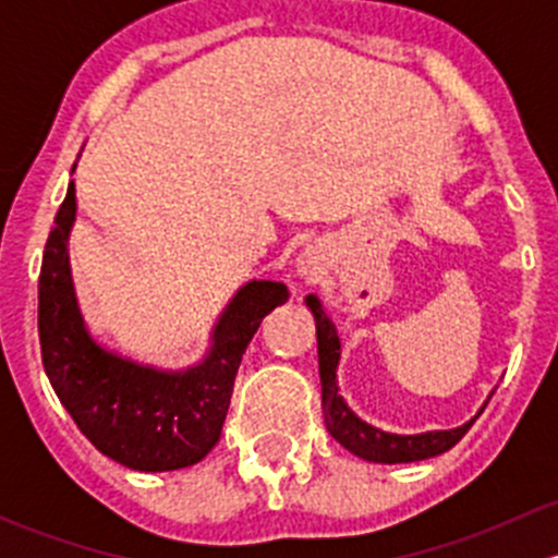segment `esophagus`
<instances>
[{"mask_svg": "<svg viewBox=\"0 0 558 558\" xmlns=\"http://www.w3.org/2000/svg\"><path fill=\"white\" fill-rule=\"evenodd\" d=\"M302 264H305V262H302ZM302 269H305V272H307V267H302Z\"/></svg>", "mask_w": 558, "mask_h": 558, "instance_id": "obj_1", "label": "esophagus"}]
</instances>
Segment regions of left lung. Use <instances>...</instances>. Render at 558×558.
<instances>
[{
	"instance_id": "obj_1",
	"label": "left lung",
	"mask_w": 558,
	"mask_h": 558,
	"mask_svg": "<svg viewBox=\"0 0 558 558\" xmlns=\"http://www.w3.org/2000/svg\"><path fill=\"white\" fill-rule=\"evenodd\" d=\"M305 305L311 307L315 318V337H318V375H320V408H324V421L329 435L348 448L353 456L364 461H375V464H404V461H421L432 459V456L446 453L453 448L472 421L456 426V429H435L421 432V435H393L384 432L378 426L367 424L359 418L345 399L340 397V386H337V364H340V337H337L335 324L329 315L320 307V300L315 294L305 296Z\"/></svg>"
}]
</instances>
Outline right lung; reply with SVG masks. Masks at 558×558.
Instances as JSON below:
<instances>
[{
  "instance_id": "add662e5",
  "label": "right lung",
  "mask_w": 558,
  "mask_h": 558,
  "mask_svg": "<svg viewBox=\"0 0 558 558\" xmlns=\"http://www.w3.org/2000/svg\"><path fill=\"white\" fill-rule=\"evenodd\" d=\"M75 210V183H70L39 269L37 326L45 375L77 429L107 459L137 472L196 464L221 437L247 342L264 315L289 300V291L275 280H247L218 315L202 362L191 367L159 369L132 362L99 345L83 320L66 247Z\"/></svg>"
}]
</instances>
